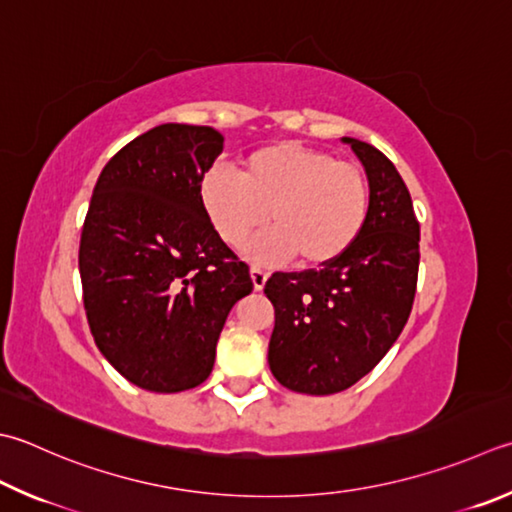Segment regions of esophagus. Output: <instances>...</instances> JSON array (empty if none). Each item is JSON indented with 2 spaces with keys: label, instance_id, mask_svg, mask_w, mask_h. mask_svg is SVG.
I'll return each mask as SVG.
<instances>
[{
  "label": "esophagus",
  "instance_id": "34e87169",
  "mask_svg": "<svg viewBox=\"0 0 512 512\" xmlns=\"http://www.w3.org/2000/svg\"><path fill=\"white\" fill-rule=\"evenodd\" d=\"M249 274H252L254 289H256V292H260V289H263L265 283H267V272H263L260 267H252V269H249Z\"/></svg>",
  "mask_w": 512,
  "mask_h": 512
}]
</instances>
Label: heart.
I'll return each instance as SVG.
<instances>
[{"instance_id":"heart-1","label":"heart","mask_w":512,"mask_h":512,"mask_svg":"<svg viewBox=\"0 0 512 512\" xmlns=\"http://www.w3.org/2000/svg\"><path fill=\"white\" fill-rule=\"evenodd\" d=\"M200 202L216 234L238 247L267 225L272 231L245 247L260 265L318 269L336 263L368 223L370 187L363 173L332 153L296 142H274L249 153L243 178L214 167L200 180Z\"/></svg>"}]
</instances>
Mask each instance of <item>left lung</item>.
<instances>
[{"label":"left lung","mask_w":512,"mask_h":512,"mask_svg":"<svg viewBox=\"0 0 512 512\" xmlns=\"http://www.w3.org/2000/svg\"><path fill=\"white\" fill-rule=\"evenodd\" d=\"M361 160L370 211L359 240L336 263L276 272L269 370L301 394H334L363 379L408 323L419 274V223L397 167L372 144L341 138Z\"/></svg>","instance_id":"obj_1"}]
</instances>
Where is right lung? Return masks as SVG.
Wrapping results in <instances>:
<instances>
[{
  "instance_id": "obj_1",
  "label": "right lung",
  "mask_w": 512,
  "mask_h": 512,
  "mask_svg": "<svg viewBox=\"0 0 512 512\" xmlns=\"http://www.w3.org/2000/svg\"><path fill=\"white\" fill-rule=\"evenodd\" d=\"M223 144L211 127L158 124L95 182L80 238L84 310L104 359L142 390L205 381L229 310L254 287L200 202Z\"/></svg>"
}]
</instances>
